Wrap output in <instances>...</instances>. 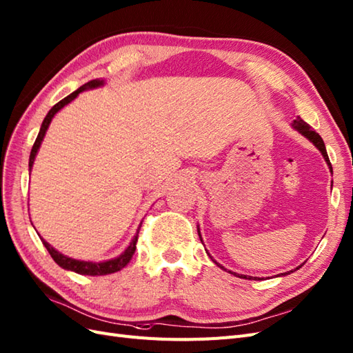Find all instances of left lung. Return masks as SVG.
Masks as SVG:
<instances>
[{"label": "left lung", "mask_w": 353, "mask_h": 353, "mask_svg": "<svg viewBox=\"0 0 353 353\" xmlns=\"http://www.w3.org/2000/svg\"><path fill=\"white\" fill-rule=\"evenodd\" d=\"M292 128H293L294 131H297L299 134H301V135H303V137L306 138V140L311 141V143L318 148V150L321 152L323 157L325 159V163H327V165H328V168H330V172L333 174V168H331V163H330V159H328V154H327V150H325V144H324V141H323V138L319 137V134H318V132H315V131H312V128L309 126L305 121H302L301 117H299V116H297L296 119L292 122ZM197 232H199L200 240H201V234H200V228H199V227H197ZM201 241H203V240H201ZM208 254H209V253H208ZM209 256H210V254H209ZM210 259H212V258H210ZM212 261L215 262V263L219 266L221 270H225V268H223V266H222L221 263H218L215 259H212ZM301 266H302V265H299L296 270L301 268ZM296 270H294V271H296ZM225 271H227V270H225ZM294 271L283 272V274H279V275H280V276H284V275H288V274H290V272H294ZM228 272H230V274H232V275L239 276V279H245V280H258V276H249V275H243V274H237V272H232V271H228Z\"/></svg>", "instance_id": "obj_1"}]
</instances>
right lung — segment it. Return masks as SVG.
Listing matches in <instances>:
<instances>
[{
	"label": "right lung",
	"mask_w": 353,
	"mask_h": 353,
	"mask_svg": "<svg viewBox=\"0 0 353 353\" xmlns=\"http://www.w3.org/2000/svg\"><path fill=\"white\" fill-rule=\"evenodd\" d=\"M104 85V79H92L90 82H87L85 85H82V87H79L77 91H73L72 94H69L68 97L63 99L61 101H59L57 104H54L51 108V110L47 113V116L44 117V121H42V125H41V130L38 132V137L37 140L34 143V147H32L30 150V156H29V172L32 170V166H34V162H35V157L38 154V150L41 147V143L44 141V137L47 134V130L48 126L52 121V117L56 116V113H59L65 105H68L69 103H72L74 99L78 97V95L83 91H88V90H95V88H100ZM141 227V223H140ZM140 227H138L137 230V234L134 236V239L131 240L130 245L119 254L116 256V258L113 259H109V261H103V262H90V261H79V259H73V258H69V256L60 253L59 250H56L54 248L50 243H47L44 239L39 237L42 244L46 245V249L48 250V253L51 254V258L54 259V262L61 266L63 270H68V271H73L77 274H81V275H108V274H113V272H117L121 271L122 268H125V266L130 263V261L132 259V256L135 253V249H137V240H138V232H140ZM39 236V234H38Z\"/></svg>",
	"instance_id": "1"
}]
</instances>
